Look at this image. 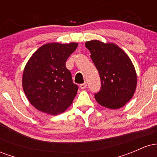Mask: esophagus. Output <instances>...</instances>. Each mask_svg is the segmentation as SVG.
Segmentation results:
<instances>
[{
    "mask_svg": "<svg viewBox=\"0 0 157 157\" xmlns=\"http://www.w3.org/2000/svg\"><path fill=\"white\" fill-rule=\"evenodd\" d=\"M86 86H87V85H86V82H84V83H82V84H80V88L81 89H86Z\"/></svg>",
    "mask_w": 157,
    "mask_h": 157,
    "instance_id": "obj_1",
    "label": "esophagus"
}]
</instances>
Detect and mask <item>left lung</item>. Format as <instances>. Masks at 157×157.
I'll list each match as a JSON object with an SVG mask.
<instances>
[{
  "label": "left lung",
  "instance_id": "1",
  "mask_svg": "<svg viewBox=\"0 0 157 157\" xmlns=\"http://www.w3.org/2000/svg\"><path fill=\"white\" fill-rule=\"evenodd\" d=\"M86 47L98 70L101 88L94 94L100 105L111 109L122 107L132 98L136 87V73L131 59L114 44L90 40Z\"/></svg>",
  "mask_w": 157,
  "mask_h": 157
}]
</instances>
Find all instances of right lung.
<instances>
[{
	"label": "right lung",
	"instance_id": "add662e5",
	"mask_svg": "<svg viewBox=\"0 0 157 157\" xmlns=\"http://www.w3.org/2000/svg\"><path fill=\"white\" fill-rule=\"evenodd\" d=\"M77 43H51L32 55L23 74V89L29 101L42 112L56 115L72 103L78 86L66 67L68 57L76 50Z\"/></svg>",
	"mask_w": 157,
	"mask_h": 157
}]
</instances>
